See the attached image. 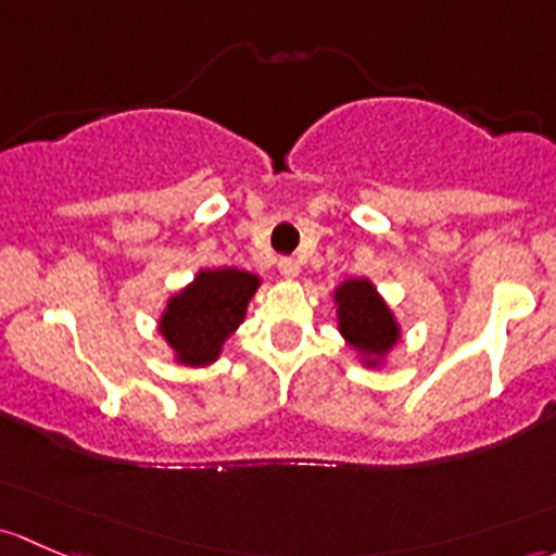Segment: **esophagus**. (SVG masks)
Listing matches in <instances>:
<instances>
[{"label":"esophagus","mask_w":556,"mask_h":556,"mask_svg":"<svg viewBox=\"0 0 556 556\" xmlns=\"http://www.w3.org/2000/svg\"><path fill=\"white\" fill-rule=\"evenodd\" d=\"M278 270L283 278H296L300 276V262L294 256H280L278 260Z\"/></svg>","instance_id":"34e87169"}]
</instances>
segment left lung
<instances>
[{
	"mask_svg": "<svg viewBox=\"0 0 556 556\" xmlns=\"http://www.w3.org/2000/svg\"><path fill=\"white\" fill-rule=\"evenodd\" d=\"M334 296L340 302L337 307L340 331L353 348L366 353H386L396 342V320L369 280H345Z\"/></svg>",
	"mask_w": 556,
	"mask_h": 556,
	"instance_id": "left-lung-1",
	"label": "left lung"
}]
</instances>
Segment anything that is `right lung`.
Listing matches in <instances>:
<instances>
[{
  "instance_id": "1",
  "label": "right lung",
  "mask_w": 556,
  "mask_h": 556,
  "mask_svg": "<svg viewBox=\"0 0 556 556\" xmlns=\"http://www.w3.org/2000/svg\"><path fill=\"white\" fill-rule=\"evenodd\" d=\"M256 286L260 278L251 273L225 267L200 273L190 289L168 302L160 331L181 364L203 366L219 356L222 342L243 320Z\"/></svg>"
}]
</instances>
